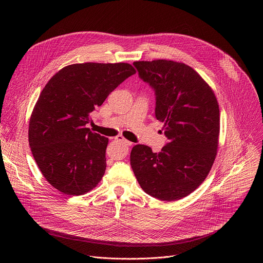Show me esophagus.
Listing matches in <instances>:
<instances>
[{"mask_svg": "<svg viewBox=\"0 0 263 263\" xmlns=\"http://www.w3.org/2000/svg\"><path fill=\"white\" fill-rule=\"evenodd\" d=\"M116 139H117V140H119V141H121V142H123V143H125L126 145H131V144H132V142H131V141L127 140V139H126L124 136H122V135L117 136V137H116Z\"/></svg>", "mask_w": 263, "mask_h": 263, "instance_id": "34e87169", "label": "esophagus"}]
</instances>
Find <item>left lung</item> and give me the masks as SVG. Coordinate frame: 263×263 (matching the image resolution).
Instances as JSON below:
<instances>
[{"instance_id":"8db88e82","label":"left lung","mask_w":263,"mask_h":263,"mask_svg":"<svg viewBox=\"0 0 263 263\" xmlns=\"http://www.w3.org/2000/svg\"><path fill=\"white\" fill-rule=\"evenodd\" d=\"M139 77L155 90L157 120L168 142L159 153L136 144L130 163L141 189L173 202L195 192L216 157L219 108L209 84L190 65L173 60L135 61Z\"/></svg>"}]
</instances>
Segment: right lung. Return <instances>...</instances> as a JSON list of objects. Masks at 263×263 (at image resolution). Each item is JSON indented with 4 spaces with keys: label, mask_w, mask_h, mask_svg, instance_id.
Here are the masks:
<instances>
[{
    "label": "right lung",
    "mask_w": 263,
    "mask_h": 263,
    "mask_svg": "<svg viewBox=\"0 0 263 263\" xmlns=\"http://www.w3.org/2000/svg\"><path fill=\"white\" fill-rule=\"evenodd\" d=\"M136 72L129 63H74L49 80L29 122V144L46 180L68 196L84 195L106 170L108 138L86 128L89 114Z\"/></svg>",
    "instance_id": "add662e5"
}]
</instances>
